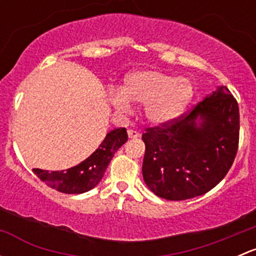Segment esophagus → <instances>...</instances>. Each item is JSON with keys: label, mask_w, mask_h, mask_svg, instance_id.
I'll list each match as a JSON object with an SVG mask.
<instances>
[{"label": "esophagus", "mask_w": 256, "mask_h": 256, "mask_svg": "<svg viewBox=\"0 0 256 256\" xmlns=\"http://www.w3.org/2000/svg\"><path fill=\"white\" fill-rule=\"evenodd\" d=\"M128 138H140V132H138V131H136V130H128Z\"/></svg>", "instance_id": "obj_1"}]
</instances>
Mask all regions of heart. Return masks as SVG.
I'll list each match as a JSON object with an SVG mask.
<instances>
[{"label": "heart", "instance_id": "b5f03b06", "mask_svg": "<svg viewBox=\"0 0 256 256\" xmlns=\"http://www.w3.org/2000/svg\"><path fill=\"white\" fill-rule=\"evenodd\" d=\"M192 96L193 86L180 76L157 70H140L126 76L122 90L112 95V102L122 112L130 109V102L144 104L147 120L162 125L177 118Z\"/></svg>", "mask_w": 256, "mask_h": 256}]
</instances>
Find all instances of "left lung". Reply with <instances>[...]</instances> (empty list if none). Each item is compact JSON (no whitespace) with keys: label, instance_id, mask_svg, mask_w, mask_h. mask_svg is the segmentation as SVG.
<instances>
[{"label":"left lung","instance_id":"1","mask_svg":"<svg viewBox=\"0 0 256 256\" xmlns=\"http://www.w3.org/2000/svg\"><path fill=\"white\" fill-rule=\"evenodd\" d=\"M239 106L226 86L216 88L190 112L146 128L142 176L158 197L183 200L216 187L238 151Z\"/></svg>","mask_w":256,"mask_h":256}]
</instances>
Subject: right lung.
Returning a JSON list of instances; mask_svg holds the SVG:
<instances>
[{
  "label": "right lung",
  "instance_id": "add662e5",
  "mask_svg": "<svg viewBox=\"0 0 256 256\" xmlns=\"http://www.w3.org/2000/svg\"><path fill=\"white\" fill-rule=\"evenodd\" d=\"M128 141L125 128L106 134L96 151L86 160L66 171H44L33 168L34 174L53 190L66 194H80L92 190L102 180L115 152Z\"/></svg>",
  "mask_w": 256,
  "mask_h": 256
}]
</instances>
